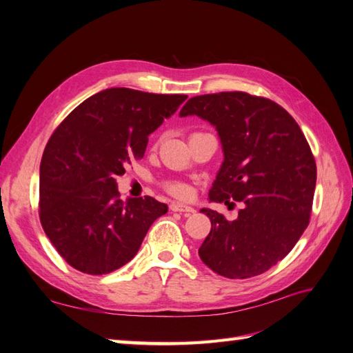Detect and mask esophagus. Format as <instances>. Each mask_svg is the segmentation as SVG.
<instances>
[{"mask_svg": "<svg viewBox=\"0 0 353 353\" xmlns=\"http://www.w3.org/2000/svg\"><path fill=\"white\" fill-rule=\"evenodd\" d=\"M170 210L172 212H181V213H194V208H191L188 205H184V203H178V201H174L170 203Z\"/></svg>", "mask_w": 353, "mask_h": 353, "instance_id": "34e87169", "label": "esophagus"}]
</instances>
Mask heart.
I'll return each mask as SVG.
<instances>
[{"instance_id": "1", "label": "heart", "mask_w": 353, "mask_h": 353, "mask_svg": "<svg viewBox=\"0 0 353 353\" xmlns=\"http://www.w3.org/2000/svg\"><path fill=\"white\" fill-rule=\"evenodd\" d=\"M166 187L169 193L176 197H187L190 194V188L183 183H170Z\"/></svg>"}]
</instances>
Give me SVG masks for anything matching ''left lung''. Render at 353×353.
I'll list each match as a JSON object with an SVG mask.
<instances>
[{"label": "left lung", "mask_w": 353, "mask_h": 353, "mask_svg": "<svg viewBox=\"0 0 353 353\" xmlns=\"http://www.w3.org/2000/svg\"><path fill=\"white\" fill-rule=\"evenodd\" d=\"M179 116H199L218 131L223 162L209 200L243 205L234 221L200 209L212 223L200 259L227 279L268 271L294 248L311 216L316 165L302 130L281 105L241 91L197 95Z\"/></svg>", "instance_id": "obj_1"}]
</instances>
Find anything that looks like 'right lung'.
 Listing matches in <instances>:
<instances>
[{
    "label": "right lung",
    "mask_w": 353,
    "mask_h": 353,
    "mask_svg": "<svg viewBox=\"0 0 353 353\" xmlns=\"http://www.w3.org/2000/svg\"><path fill=\"white\" fill-rule=\"evenodd\" d=\"M185 100L108 88L81 103L51 135L39 166V218L74 270L91 275L119 270L168 212L148 196L122 201L116 176L144 156L148 135Z\"/></svg>",
    "instance_id": "1"
}]
</instances>
